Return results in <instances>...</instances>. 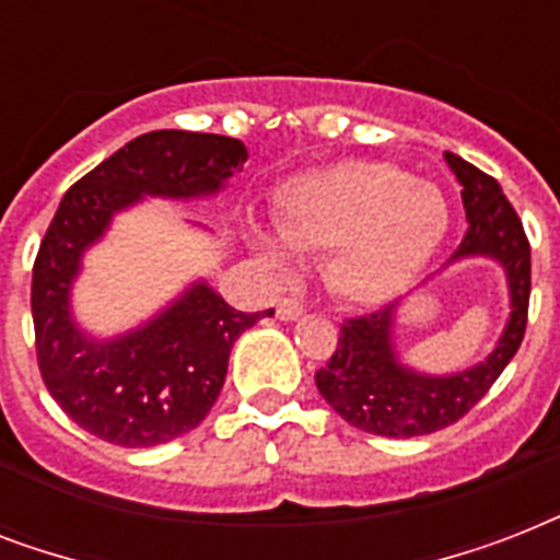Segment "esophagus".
<instances>
[{"mask_svg": "<svg viewBox=\"0 0 560 560\" xmlns=\"http://www.w3.org/2000/svg\"><path fill=\"white\" fill-rule=\"evenodd\" d=\"M276 314H279V319L290 323V319H299V316L305 314V305L296 296H284L279 302V307H276Z\"/></svg>", "mask_w": 560, "mask_h": 560, "instance_id": "obj_1", "label": "esophagus"}]
</instances>
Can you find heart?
Instances as JSON below:
<instances>
[{
	"label": "heart",
	"mask_w": 560,
	"mask_h": 560,
	"mask_svg": "<svg viewBox=\"0 0 560 560\" xmlns=\"http://www.w3.org/2000/svg\"><path fill=\"white\" fill-rule=\"evenodd\" d=\"M447 229L442 194L398 165L346 162L296 179L281 194L288 244L331 253V284L351 302H383L407 288ZM267 253L284 258L279 244Z\"/></svg>",
	"instance_id": "heart-1"
}]
</instances>
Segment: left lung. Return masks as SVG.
Wrapping results in <instances>:
<instances>
[{"label": "left lung", "mask_w": 560, "mask_h": 560, "mask_svg": "<svg viewBox=\"0 0 560 560\" xmlns=\"http://www.w3.org/2000/svg\"><path fill=\"white\" fill-rule=\"evenodd\" d=\"M444 160L462 183V206L468 229L451 261L468 255H491L505 267L512 290V319L486 363L451 377H430L404 369L395 360L389 334L395 305L351 316L340 325L337 349L316 372V389L351 427L363 433L409 439L427 435L465 418L517 354L529 323L532 249L517 211L500 183L474 168L456 153Z\"/></svg>", "instance_id": "left-lung-1"}]
</instances>
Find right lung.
<instances>
[{
	"instance_id": "obj_1",
	"label": "right lung",
	"mask_w": 560,
	"mask_h": 560,
	"mask_svg": "<svg viewBox=\"0 0 560 560\" xmlns=\"http://www.w3.org/2000/svg\"><path fill=\"white\" fill-rule=\"evenodd\" d=\"M244 162L246 148L229 136L153 130L78 179L57 206L31 279L34 346L46 389L86 433L121 447H153L194 430L214 407L229 351L267 311L241 314L197 284L142 331L92 342L69 319V284L113 211L142 194L218 191Z\"/></svg>"
}]
</instances>
